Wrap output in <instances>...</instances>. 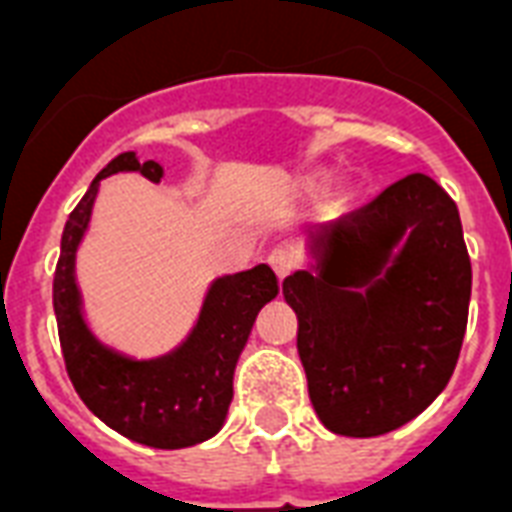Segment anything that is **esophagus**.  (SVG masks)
Listing matches in <instances>:
<instances>
[{"label": "esophagus", "mask_w": 512, "mask_h": 512, "mask_svg": "<svg viewBox=\"0 0 512 512\" xmlns=\"http://www.w3.org/2000/svg\"><path fill=\"white\" fill-rule=\"evenodd\" d=\"M268 263H271V268L276 271L279 279H287L292 268H295V255L289 249H273L271 255H268Z\"/></svg>", "instance_id": "1"}]
</instances>
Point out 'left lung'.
Listing matches in <instances>:
<instances>
[{"label": "left lung", "instance_id": "1", "mask_svg": "<svg viewBox=\"0 0 512 512\" xmlns=\"http://www.w3.org/2000/svg\"><path fill=\"white\" fill-rule=\"evenodd\" d=\"M313 255L316 268L281 287L313 409L340 436L401 428L446 388L468 327L473 271L457 204L414 172L319 225Z\"/></svg>", "mask_w": 512, "mask_h": 512}]
</instances>
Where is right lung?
Here are the masks:
<instances>
[{"label":"right lung","mask_w":512,"mask_h":512,"mask_svg":"<svg viewBox=\"0 0 512 512\" xmlns=\"http://www.w3.org/2000/svg\"><path fill=\"white\" fill-rule=\"evenodd\" d=\"M138 170L159 183L162 167L138 162L124 151L98 172L82 201L68 215L60 257L52 279V305L66 372L76 393L116 433L156 446L183 449L207 441L220 430L233 398V369L257 313L279 295V281L268 265L217 279L191 337L170 356L130 361L100 345L84 327L74 281L76 244L90 220L100 177Z\"/></svg>","instance_id":"right-lung-1"}]
</instances>
